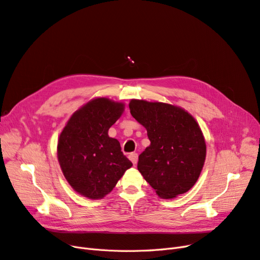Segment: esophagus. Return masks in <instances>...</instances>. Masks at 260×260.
I'll return each instance as SVG.
<instances>
[{"label":"esophagus","instance_id":"esophagus-1","mask_svg":"<svg viewBox=\"0 0 260 260\" xmlns=\"http://www.w3.org/2000/svg\"><path fill=\"white\" fill-rule=\"evenodd\" d=\"M129 159L131 160V162H132L134 165H136L137 162H138V159H139V155H138L137 152H132V153L129 154Z\"/></svg>","mask_w":260,"mask_h":260}]
</instances>
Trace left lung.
I'll return each instance as SVG.
<instances>
[{
    "mask_svg": "<svg viewBox=\"0 0 260 260\" xmlns=\"http://www.w3.org/2000/svg\"><path fill=\"white\" fill-rule=\"evenodd\" d=\"M131 115L147 130L150 145L140 155L138 170L161 199L188 192L199 179L206 143L194 117L163 102L132 99Z\"/></svg>",
    "mask_w": 260,
    "mask_h": 260,
    "instance_id": "left-lung-1",
    "label": "left lung"
}]
</instances>
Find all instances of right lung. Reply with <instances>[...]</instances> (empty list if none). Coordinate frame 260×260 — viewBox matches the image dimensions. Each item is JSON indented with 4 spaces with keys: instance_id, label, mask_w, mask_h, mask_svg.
<instances>
[{
    "instance_id": "obj_1",
    "label": "right lung",
    "mask_w": 260,
    "mask_h": 260,
    "mask_svg": "<svg viewBox=\"0 0 260 260\" xmlns=\"http://www.w3.org/2000/svg\"><path fill=\"white\" fill-rule=\"evenodd\" d=\"M124 105L95 98L72 114L57 142V159L66 180L79 194L99 200L109 194L131 161L109 129L121 116Z\"/></svg>"
}]
</instances>
